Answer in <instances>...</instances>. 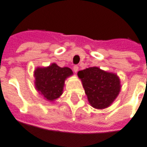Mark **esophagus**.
<instances>
[{
    "label": "esophagus",
    "instance_id": "1",
    "mask_svg": "<svg viewBox=\"0 0 147 147\" xmlns=\"http://www.w3.org/2000/svg\"><path fill=\"white\" fill-rule=\"evenodd\" d=\"M73 71L76 72V73L77 71H79V67H78L77 65H75V66L73 67Z\"/></svg>",
    "mask_w": 147,
    "mask_h": 147
}]
</instances>
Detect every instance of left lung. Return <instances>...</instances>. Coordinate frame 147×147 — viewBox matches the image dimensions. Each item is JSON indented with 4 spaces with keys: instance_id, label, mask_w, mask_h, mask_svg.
Here are the masks:
<instances>
[{
    "instance_id": "8db88e82",
    "label": "left lung",
    "mask_w": 147,
    "mask_h": 147,
    "mask_svg": "<svg viewBox=\"0 0 147 147\" xmlns=\"http://www.w3.org/2000/svg\"><path fill=\"white\" fill-rule=\"evenodd\" d=\"M88 102L94 108L102 109L110 106L120 91V78L98 67L78 71Z\"/></svg>"
}]
</instances>
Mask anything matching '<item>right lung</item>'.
<instances>
[{"label": "right lung", "instance_id": "right-lung-1", "mask_svg": "<svg viewBox=\"0 0 147 147\" xmlns=\"http://www.w3.org/2000/svg\"><path fill=\"white\" fill-rule=\"evenodd\" d=\"M71 75V68L59 67L55 63L48 67H37L34 74L35 88L44 98L53 102L62 94L65 80Z\"/></svg>", "mask_w": 147, "mask_h": 147}]
</instances>
